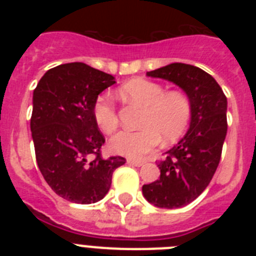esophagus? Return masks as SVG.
Instances as JSON below:
<instances>
[{
	"instance_id": "1",
	"label": "esophagus",
	"mask_w": 256,
	"mask_h": 256,
	"mask_svg": "<svg viewBox=\"0 0 256 256\" xmlns=\"http://www.w3.org/2000/svg\"><path fill=\"white\" fill-rule=\"evenodd\" d=\"M128 164L133 165V166H142V165H144V162H138V160H132V159H130V160H128Z\"/></svg>"
}]
</instances>
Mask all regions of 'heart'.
Instances as JSON below:
<instances>
[{
	"instance_id": "b5f03b06",
	"label": "heart",
	"mask_w": 256,
	"mask_h": 256,
	"mask_svg": "<svg viewBox=\"0 0 256 256\" xmlns=\"http://www.w3.org/2000/svg\"><path fill=\"white\" fill-rule=\"evenodd\" d=\"M119 94L126 102L144 108L138 130H122L110 140L112 152L130 159H141L159 146L176 141L184 133L191 119V102L182 92H166L159 83L148 79H132L119 88ZM97 126L105 133L116 130L118 112L112 97L101 94L92 106Z\"/></svg>"
}]
</instances>
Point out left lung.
<instances>
[{"label":"left lung","instance_id":"left-lung-1","mask_svg":"<svg viewBox=\"0 0 256 256\" xmlns=\"http://www.w3.org/2000/svg\"><path fill=\"white\" fill-rule=\"evenodd\" d=\"M146 76L177 84L191 102L188 130L158 164L159 180L142 186L148 202L177 209L198 198L218 168L227 134V97L216 79L194 65L173 62Z\"/></svg>","mask_w":256,"mask_h":256}]
</instances>
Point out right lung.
<instances>
[{
    "mask_svg": "<svg viewBox=\"0 0 256 256\" xmlns=\"http://www.w3.org/2000/svg\"><path fill=\"white\" fill-rule=\"evenodd\" d=\"M114 83L110 74L69 62L46 72L33 92L30 130L38 168L70 202L94 204L105 198L112 172L126 162L122 156L102 159L105 138L92 115L98 94Z\"/></svg>",
    "mask_w": 256,
    "mask_h": 256,
    "instance_id": "add662e5",
    "label": "right lung"
}]
</instances>
